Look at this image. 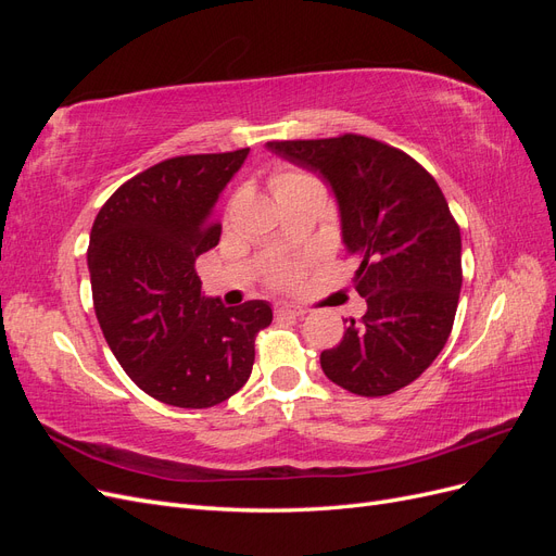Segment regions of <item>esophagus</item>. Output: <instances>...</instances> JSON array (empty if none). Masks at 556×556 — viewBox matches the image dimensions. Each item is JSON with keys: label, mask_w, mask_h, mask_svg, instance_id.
I'll use <instances>...</instances> for the list:
<instances>
[{"label": "esophagus", "mask_w": 556, "mask_h": 556, "mask_svg": "<svg viewBox=\"0 0 556 556\" xmlns=\"http://www.w3.org/2000/svg\"><path fill=\"white\" fill-rule=\"evenodd\" d=\"M306 311L301 308V306H294V304H278L276 306V315L278 317H299V315H304Z\"/></svg>", "instance_id": "esophagus-1"}]
</instances>
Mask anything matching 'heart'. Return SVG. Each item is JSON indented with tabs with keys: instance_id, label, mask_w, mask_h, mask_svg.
Wrapping results in <instances>:
<instances>
[{
	"instance_id": "obj_1",
	"label": "heart",
	"mask_w": 556,
	"mask_h": 556,
	"mask_svg": "<svg viewBox=\"0 0 556 556\" xmlns=\"http://www.w3.org/2000/svg\"><path fill=\"white\" fill-rule=\"evenodd\" d=\"M304 182H317V180L304 172L282 169L271 176V190L276 197H280L282 192H288L296 188V185H304ZM296 278H299V266L292 262H276L268 266L266 271V282L274 285V288H290V285L296 282Z\"/></svg>"
}]
</instances>
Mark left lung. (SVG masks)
Listing matches in <instances>:
<instances>
[{
    "mask_svg": "<svg viewBox=\"0 0 556 556\" xmlns=\"http://www.w3.org/2000/svg\"><path fill=\"white\" fill-rule=\"evenodd\" d=\"M323 174L339 199L355 290L366 313L319 355L325 376L359 396H387L422 376L452 331L462 233L439 182L403 150L362 134L268 141Z\"/></svg>",
    "mask_w": 556,
    "mask_h": 556,
    "instance_id": "1",
    "label": "left lung"
}]
</instances>
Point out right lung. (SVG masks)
I'll use <instances>...</instances> for the list:
<instances>
[{"label": "right lung", "instance_id": "right-lung-1", "mask_svg": "<svg viewBox=\"0 0 556 556\" xmlns=\"http://www.w3.org/2000/svg\"><path fill=\"white\" fill-rule=\"evenodd\" d=\"M248 150L150 166L109 197L90 231L99 327L134 384L169 406L211 408L237 394L274 319L266 301L204 299L194 268L220 241L213 206Z\"/></svg>", "mask_w": 556, "mask_h": 556}]
</instances>
